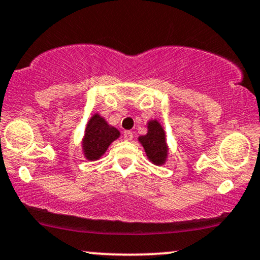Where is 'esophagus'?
I'll use <instances>...</instances> for the list:
<instances>
[{"mask_svg": "<svg viewBox=\"0 0 260 260\" xmlns=\"http://www.w3.org/2000/svg\"><path fill=\"white\" fill-rule=\"evenodd\" d=\"M123 138H124V140H128V142H129V140L133 139V133L131 132V131H124Z\"/></svg>", "mask_w": 260, "mask_h": 260, "instance_id": "esophagus-1", "label": "esophagus"}]
</instances>
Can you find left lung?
<instances>
[{"mask_svg":"<svg viewBox=\"0 0 260 260\" xmlns=\"http://www.w3.org/2000/svg\"><path fill=\"white\" fill-rule=\"evenodd\" d=\"M139 143L144 148L148 159L154 165L161 166L168 159L169 148L166 144L165 131L157 120L148 122V133L145 136H140Z\"/></svg>","mask_w":260,"mask_h":260,"instance_id":"8db88e82","label":"left lung"}]
</instances>
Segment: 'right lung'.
<instances>
[{
    "label": "right lung",
    "mask_w": 260,
    "mask_h": 260,
    "mask_svg": "<svg viewBox=\"0 0 260 260\" xmlns=\"http://www.w3.org/2000/svg\"><path fill=\"white\" fill-rule=\"evenodd\" d=\"M120 137V131L110 126L99 113L91 116L86 124L82 147L84 156L88 160H99L110 144Z\"/></svg>",
    "instance_id": "right-lung-1"
}]
</instances>
